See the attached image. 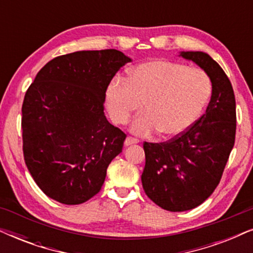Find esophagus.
Wrapping results in <instances>:
<instances>
[{"instance_id": "1", "label": "esophagus", "mask_w": 253, "mask_h": 253, "mask_svg": "<svg viewBox=\"0 0 253 253\" xmlns=\"http://www.w3.org/2000/svg\"><path fill=\"white\" fill-rule=\"evenodd\" d=\"M139 143V140L136 139V138H132V137H126V141H124V146H130V145H133V144H138Z\"/></svg>"}]
</instances>
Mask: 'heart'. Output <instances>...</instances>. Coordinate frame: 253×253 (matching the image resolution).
Instances as JSON below:
<instances>
[{
    "label": "heart",
    "mask_w": 253,
    "mask_h": 253,
    "mask_svg": "<svg viewBox=\"0 0 253 253\" xmlns=\"http://www.w3.org/2000/svg\"><path fill=\"white\" fill-rule=\"evenodd\" d=\"M212 95V82L198 68L169 61H151L130 69L126 78L114 77L105 92L107 110L116 124L131 123V132L174 138L189 130L202 115Z\"/></svg>",
    "instance_id": "heart-1"
}]
</instances>
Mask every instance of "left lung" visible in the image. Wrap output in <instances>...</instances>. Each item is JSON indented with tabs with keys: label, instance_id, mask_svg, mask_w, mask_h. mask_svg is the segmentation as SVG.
Returning <instances> with one entry per match:
<instances>
[{
	"label": "left lung",
	"instance_id": "left-lung-1",
	"mask_svg": "<svg viewBox=\"0 0 253 253\" xmlns=\"http://www.w3.org/2000/svg\"><path fill=\"white\" fill-rule=\"evenodd\" d=\"M178 56L206 72L212 95L205 114L184 133L166 143H144L143 188L148 198L170 212L195 209L212 195L236 133L234 89L222 68L204 51H179Z\"/></svg>",
	"mask_w": 253,
	"mask_h": 253
}]
</instances>
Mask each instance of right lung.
I'll list each match as a JSON object with an SVG mask.
<instances>
[{
  "instance_id": "obj_1",
  "label": "right lung",
  "mask_w": 253,
  "mask_h": 253,
  "mask_svg": "<svg viewBox=\"0 0 253 253\" xmlns=\"http://www.w3.org/2000/svg\"><path fill=\"white\" fill-rule=\"evenodd\" d=\"M130 57L116 49L81 50L48 62L22 107L23 152L44 195L65 205L100 191L126 133L103 113L108 83Z\"/></svg>"
}]
</instances>
